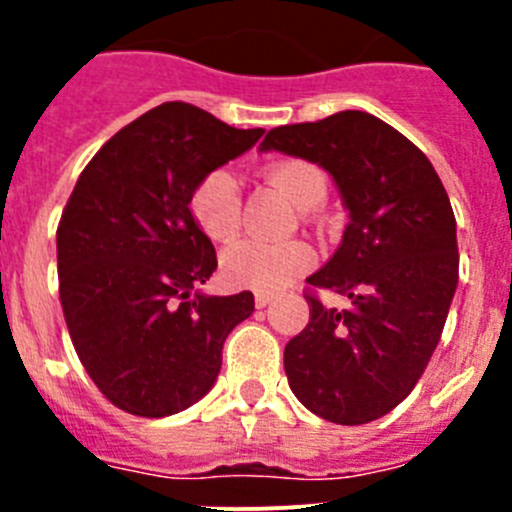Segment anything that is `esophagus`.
Listing matches in <instances>:
<instances>
[{
    "label": "esophagus",
    "mask_w": 512,
    "mask_h": 512,
    "mask_svg": "<svg viewBox=\"0 0 512 512\" xmlns=\"http://www.w3.org/2000/svg\"><path fill=\"white\" fill-rule=\"evenodd\" d=\"M271 300H274V297H271L269 292H259V295H256V307H266Z\"/></svg>",
    "instance_id": "esophagus-1"
}]
</instances>
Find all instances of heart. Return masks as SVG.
<instances>
[{"label":"heart","instance_id":"obj_1","mask_svg":"<svg viewBox=\"0 0 512 512\" xmlns=\"http://www.w3.org/2000/svg\"><path fill=\"white\" fill-rule=\"evenodd\" d=\"M266 182L287 197L300 212L312 210L325 200L328 179L305 158H282L266 166ZM194 223L212 241H228L241 223V192L228 169H215L202 179L189 200ZM315 261L305 241L259 243L238 241L220 256V274L225 284L253 292H279L302 277Z\"/></svg>","mask_w":512,"mask_h":512}]
</instances>
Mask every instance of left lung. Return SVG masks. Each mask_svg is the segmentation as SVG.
<instances>
[{
	"instance_id": "8db88e82",
	"label": "left lung",
	"mask_w": 512,
	"mask_h": 512,
	"mask_svg": "<svg viewBox=\"0 0 512 512\" xmlns=\"http://www.w3.org/2000/svg\"><path fill=\"white\" fill-rule=\"evenodd\" d=\"M261 151L323 166L348 210L343 241L307 284L310 323L284 348V372L310 413L361 425L397 408L431 361L459 282L456 220L415 143L361 110L266 133Z\"/></svg>"
}]
</instances>
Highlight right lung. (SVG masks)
I'll return each instance as SVG.
<instances>
[{"label":"right lung","mask_w":512,"mask_h":512,"mask_svg":"<svg viewBox=\"0 0 512 512\" xmlns=\"http://www.w3.org/2000/svg\"><path fill=\"white\" fill-rule=\"evenodd\" d=\"M264 135L166 102L112 135L81 171L56 233L58 292L81 364L112 405L166 418L212 390L251 292L202 295L215 246L194 187Z\"/></svg>","instance_id":"1"}]
</instances>
